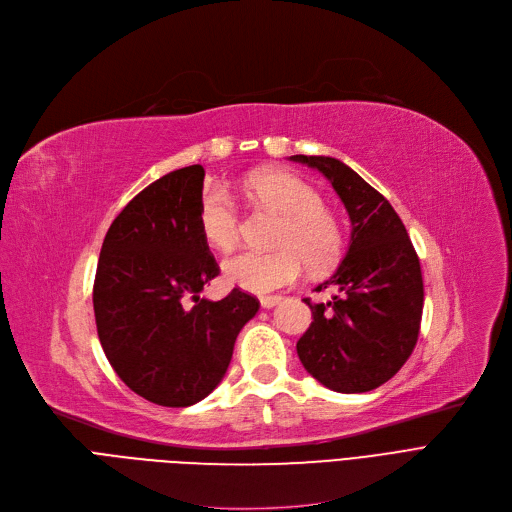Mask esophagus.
<instances>
[{"instance_id": "obj_1", "label": "esophagus", "mask_w": 512, "mask_h": 512, "mask_svg": "<svg viewBox=\"0 0 512 512\" xmlns=\"http://www.w3.org/2000/svg\"><path fill=\"white\" fill-rule=\"evenodd\" d=\"M280 301H282L280 294H267V297H261V299H259V303H261L263 309H272V307H276Z\"/></svg>"}]
</instances>
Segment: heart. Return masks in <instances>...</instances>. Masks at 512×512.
Masks as SVG:
<instances>
[{"label":"heart","instance_id":"b5f03b06","mask_svg":"<svg viewBox=\"0 0 512 512\" xmlns=\"http://www.w3.org/2000/svg\"><path fill=\"white\" fill-rule=\"evenodd\" d=\"M247 195L282 220L276 251H240L222 265L228 284L251 292H265L297 280L305 265L326 270L342 253V232L321 195L305 180L280 170H257L245 180ZM199 230L213 249L228 251L238 240V209L218 186L203 193L199 203Z\"/></svg>","mask_w":512,"mask_h":512}]
</instances>
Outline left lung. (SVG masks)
<instances>
[{
  "instance_id": "1",
  "label": "left lung",
  "mask_w": 512,
  "mask_h": 512,
  "mask_svg": "<svg viewBox=\"0 0 512 512\" xmlns=\"http://www.w3.org/2000/svg\"><path fill=\"white\" fill-rule=\"evenodd\" d=\"M324 174L351 218V242L338 270L317 290L336 286L328 303H311L309 330L297 342L303 367L334 392L357 394L386 384L417 344L423 313L419 257L398 213L336 157L292 155Z\"/></svg>"
}]
</instances>
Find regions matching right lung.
<instances>
[{
    "label": "right lung",
    "instance_id": "right-lung-1",
    "mask_svg": "<svg viewBox=\"0 0 512 512\" xmlns=\"http://www.w3.org/2000/svg\"><path fill=\"white\" fill-rule=\"evenodd\" d=\"M203 166L174 170L134 197L103 238L95 324L118 378L161 407H191L224 378L259 301L234 288L201 299L220 274L199 230Z\"/></svg>",
    "mask_w": 512,
    "mask_h": 512
}]
</instances>
